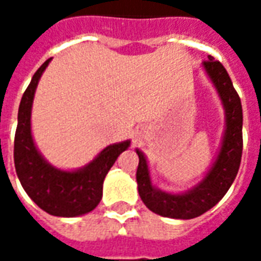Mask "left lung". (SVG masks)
<instances>
[{
	"label": "left lung",
	"instance_id": "left-lung-1",
	"mask_svg": "<svg viewBox=\"0 0 261 261\" xmlns=\"http://www.w3.org/2000/svg\"><path fill=\"white\" fill-rule=\"evenodd\" d=\"M202 65L218 91L226 114V130L222 147L218 158L214 162L213 168L204 177V180L185 194H168L156 190L151 185L145 156L141 151L137 149L140 158L137 168L140 197L152 213L168 218L192 219L207 213L229 190L241 165L243 149V114L241 97L232 85L226 69L218 60H214V57L208 56V60H205Z\"/></svg>",
	"mask_w": 261,
	"mask_h": 261
}]
</instances>
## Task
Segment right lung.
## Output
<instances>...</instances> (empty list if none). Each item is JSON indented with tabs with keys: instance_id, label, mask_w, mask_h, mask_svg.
Listing matches in <instances>:
<instances>
[{
	"instance_id": "obj_1",
	"label": "right lung",
	"mask_w": 261,
	"mask_h": 261,
	"mask_svg": "<svg viewBox=\"0 0 261 261\" xmlns=\"http://www.w3.org/2000/svg\"><path fill=\"white\" fill-rule=\"evenodd\" d=\"M50 60L35 72L20 100L14 141L15 169L28 196L43 211L69 218L89 213L99 204L103 180L130 141L109 145L88 166L75 172L56 169L42 158L31 134V110L37 82Z\"/></svg>"
}]
</instances>
